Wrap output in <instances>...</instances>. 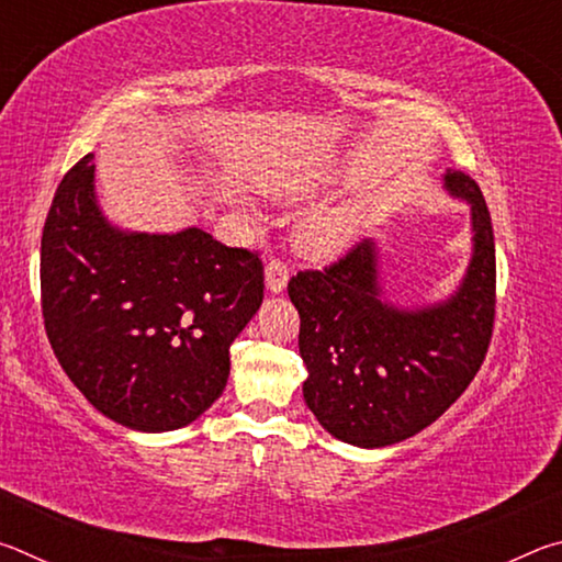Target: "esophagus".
I'll use <instances>...</instances> for the list:
<instances>
[{"instance_id": "esophagus-1", "label": "esophagus", "mask_w": 562, "mask_h": 562, "mask_svg": "<svg viewBox=\"0 0 562 562\" xmlns=\"http://www.w3.org/2000/svg\"><path fill=\"white\" fill-rule=\"evenodd\" d=\"M290 280V268L282 260H270L268 268H265V284H268V292L278 294L288 288Z\"/></svg>"}]
</instances>
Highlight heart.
<instances>
[{
	"label": "heart",
	"instance_id": "1",
	"mask_svg": "<svg viewBox=\"0 0 562 562\" xmlns=\"http://www.w3.org/2000/svg\"><path fill=\"white\" fill-rule=\"evenodd\" d=\"M270 193L278 198H294L304 193L302 186L282 183V186H270ZM357 227V215L351 211H331V213H319L312 215L302 223L297 240L304 252L315 255V258H325L345 247L351 235H355Z\"/></svg>",
	"mask_w": 562,
	"mask_h": 562
}]
</instances>
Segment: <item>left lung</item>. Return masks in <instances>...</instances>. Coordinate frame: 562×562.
I'll return each mask as SVG.
<instances>
[{
	"instance_id": "left-lung-1",
	"label": "left lung",
	"mask_w": 562,
	"mask_h": 562,
	"mask_svg": "<svg viewBox=\"0 0 562 562\" xmlns=\"http://www.w3.org/2000/svg\"><path fill=\"white\" fill-rule=\"evenodd\" d=\"M443 188L471 205V262L453 294L396 307L379 284L376 240H361L325 270L297 272L304 402L335 439L382 449L434 424L486 359L496 317V245L481 188L446 170Z\"/></svg>"
}]
</instances>
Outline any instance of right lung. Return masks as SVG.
I'll use <instances>...</instances> for the list:
<instances>
[{
    "instance_id": "right-lung-1",
    "label": "right lung",
    "mask_w": 562,
    "mask_h": 562,
    "mask_svg": "<svg viewBox=\"0 0 562 562\" xmlns=\"http://www.w3.org/2000/svg\"><path fill=\"white\" fill-rule=\"evenodd\" d=\"M91 160L64 176L44 223L46 337L111 422L183 429L223 394L231 345L262 304V260L201 227L150 235L111 225Z\"/></svg>"
}]
</instances>
